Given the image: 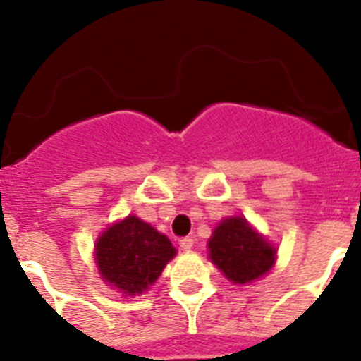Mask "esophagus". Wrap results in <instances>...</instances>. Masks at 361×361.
Wrapping results in <instances>:
<instances>
[{
    "label": "esophagus",
    "instance_id": "34e87169",
    "mask_svg": "<svg viewBox=\"0 0 361 361\" xmlns=\"http://www.w3.org/2000/svg\"><path fill=\"white\" fill-rule=\"evenodd\" d=\"M192 246H194V239H192V238H181L180 239V248L181 250L188 251V250H192Z\"/></svg>",
    "mask_w": 361,
    "mask_h": 361
}]
</instances>
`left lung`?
<instances>
[{
	"label": "left lung",
	"mask_w": 361,
	"mask_h": 361,
	"mask_svg": "<svg viewBox=\"0 0 361 361\" xmlns=\"http://www.w3.org/2000/svg\"><path fill=\"white\" fill-rule=\"evenodd\" d=\"M209 258L225 278L238 285L251 283L274 265L276 250L250 227L245 218L224 220L207 243Z\"/></svg>",
	"instance_id": "8db88e82"
}]
</instances>
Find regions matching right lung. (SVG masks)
Masks as SVG:
<instances>
[{
	"mask_svg": "<svg viewBox=\"0 0 361 361\" xmlns=\"http://www.w3.org/2000/svg\"><path fill=\"white\" fill-rule=\"evenodd\" d=\"M176 255L169 239L137 216H127L103 232L96 262L106 283L123 293H143Z\"/></svg>",
	"mask_w": 361,
	"mask_h": 361,
	"instance_id": "obj_1",
	"label": "right lung"
}]
</instances>
